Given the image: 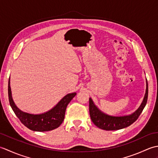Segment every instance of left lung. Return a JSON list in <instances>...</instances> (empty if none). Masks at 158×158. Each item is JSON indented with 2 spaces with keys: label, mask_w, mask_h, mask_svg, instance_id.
Segmentation results:
<instances>
[{
  "label": "left lung",
  "mask_w": 158,
  "mask_h": 158,
  "mask_svg": "<svg viewBox=\"0 0 158 158\" xmlns=\"http://www.w3.org/2000/svg\"><path fill=\"white\" fill-rule=\"evenodd\" d=\"M148 98V83L144 100L139 108L132 115L123 117H113L103 113L94 105L92 100L89 99V115L92 122L99 128L105 130H117L130 126L139 118L140 113L145 108Z\"/></svg>",
  "instance_id": "obj_1"
}]
</instances>
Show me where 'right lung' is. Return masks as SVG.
Returning <instances> with one entry per match:
<instances>
[{"label":"right lung","instance_id":"add662e5","mask_svg":"<svg viewBox=\"0 0 158 158\" xmlns=\"http://www.w3.org/2000/svg\"><path fill=\"white\" fill-rule=\"evenodd\" d=\"M76 94V93L69 94L64 97L56 106L49 110L48 112L40 114V115H33V114L23 112L16 106L12 99L10 81L9 80V100L13 112L18 117L20 122L26 127H27L30 130L36 131V132H46V131L52 130L61 125L64 119L66 106Z\"/></svg>","mask_w":158,"mask_h":158}]
</instances>
